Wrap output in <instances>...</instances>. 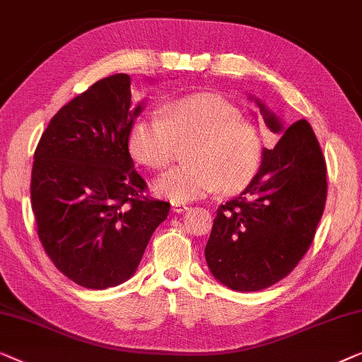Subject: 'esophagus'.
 I'll use <instances>...</instances> for the list:
<instances>
[{
    "mask_svg": "<svg viewBox=\"0 0 362 362\" xmlns=\"http://www.w3.org/2000/svg\"><path fill=\"white\" fill-rule=\"evenodd\" d=\"M187 210H188L187 205H180V203H172V211H174V213H183Z\"/></svg>",
    "mask_w": 362,
    "mask_h": 362,
    "instance_id": "obj_1",
    "label": "esophagus"
}]
</instances>
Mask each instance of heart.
I'll return each mask as SVG.
<instances>
[{
  "label": "heart",
  "mask_w": 362,
  "mask_h": 362,
  "mask_svg": "<svg viewBox=\"0 0 362 362\" xmlns=\"http://www.w3.org/2000/svg\"><path fill=\"white\" fill-rule=\"evenodd\" d=\"M230 101L210 93L179 98L131 124V156L151 169H162L174 159L179 142H190L192 164L174 167L152 182L157 195L187 203L210 195L218 187L236 192L256 175L262 159V136L241 119Z\"/></svg>",
  "instance_id": "b5f03b06"
}]
</instances>
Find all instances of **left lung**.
<instances>
[{
  "label": "left lung",
  "instance_id": "left-lung-1",
  "mask_svg": "<svg viewBox=\"0 0 362 362\" xmlns=\"http://www.w3.org/2000/svg\"><path fill=\"white\" fill-rule=\"evenodd\" d=\"M264 123L282 136L262 151L257 174L221 205L205 247L213 277L236 292H256L292 272L308 251L327 200V164L307 119L284 124L261 100Z\"/></svg>",
  "mask_w": 362,
  "mask_h": 362
}]
</instances>
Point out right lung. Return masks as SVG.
<instances>
[{
  "label": "right lung",
  "instance_id": "add662e5",
  "mask_svg": "<svg viewBox=\"0 0 362 362\" xmlns=\"http://www.w3.org/2000/svg\"><path fill=\"white\" fill-rule=\"evenodd\" d=\"M144 101L131 106V77L96 81L50 119L34 152L30 203L40 243L64 276L86 288L134 276L170 205L144 195L128 147Z\"/></svg>",
  "mask_w": 362,
  "mask_h": 362
}]
</instances>
